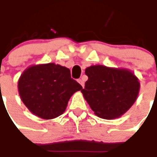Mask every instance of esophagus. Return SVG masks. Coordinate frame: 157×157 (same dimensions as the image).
<instances>
[{"label":"esophagus","instance_id":"esophagus-1","mask_svg":"<svg viewBox=\"0 0 157 157\" xmlns=\"http://www.w3.org/2000/svg\"><path fill=\"white\" fill-rule=\"evenodd\" d=\"M78 83H79V84H81V86H82V87H83V88L84 87V80L82 79V78H80V79H78Z\"/></svg>","mask_w":157,"mask_h":157}]
</instances>
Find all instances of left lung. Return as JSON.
<instances>
[{
  "mask_svg": "<svg viewBox=\"0 0 157 157\" xmlns=\"http://www.w3.org/2000/svg\"><path fill=\"white\" fill-rule=\"evenodd\" d=\"M88 80L81 92L96 116L115 119L134 105L140 84L133 72L94 65L85 69Z\"/></svg>",
  "mask_w": 157,
  "mask_h": 157,
  "instance_id": "1",
  "label": "left lung"
}]
</instances>
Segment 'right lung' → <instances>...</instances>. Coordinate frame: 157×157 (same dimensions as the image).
Here are the masks:
<instances>
[{
  "instance_id": "add662e5",
  "label": "right lung",
  "mask_w": 157,
  "mask_h": 157,
  "mask_svg": "<svg viewBox=\"0 0 157 157\" xmlns=\"http://www.w3.org/2000/svg\"><path fill=\"white\" fill-rule=\"evenodd\" d=\"M17 89L29 112L48 120L62 115L71 96L83 88L71 78L68 68L52 63L26 68L18 79Z\"/></svg>"
}]
</instances>
